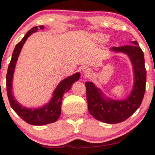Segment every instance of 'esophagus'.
I'll use <instances>...</instances> for the list:
<instances>
[{
  "instance_id": "esophagus-1",
  "label": "esophagus",
  "mask_w": 155,
  "mask_h": 155,
  "mask_svg": "<svg viewBox=\"0 0 155 155\" xmlns=\"http://www.w3.org/2000/svg\"><path fill=\"white\" fill-rule=\"evenodd\" d=\"M83 74H84V75L89 76L90 74H91V71H90V69L89 68L85 67L83 68Z\"/></svg>"
}]
</instances>
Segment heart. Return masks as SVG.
<instances>
[{
    "mask_svg": "<svg viewBox=\"0 0 155 155\" xmlns=\"http://www.w3.org/2000/svg\"><path fill=\"white\" fill-rule=\"evenodd\" d=\"M92 38H93V40L96 42L103 43V42H105L106 41H107L108 35L106 34H104V33H97L92 35Z\"/></svg>",
    "mask_w": 155,
    "mask_h": 155,
    "instance_id": "1",
    "label": "heart"
}]
</instances>
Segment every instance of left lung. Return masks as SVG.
Returning <instances> with one entry per match:
<instances>
[{
  "instance_id": "8db88e82",
  "label": "left lung",
  "mask_w": 155,
  "mask_h": 155,
  "mask_svg": "<svg viewBox=\"0 0 155 155\" xmlns=\"http://www.w3.org/2000/svg\"><path fill=\"white\" fill-rule=\"evenodd\" d=\"M133 45L113 47L116 52H123L129 56L134 72V86L129 97L123 101H114L105 98L100 89L92 82L85 83L87 101L90 114L96 120L108 124H116L129 118L139 108L143 101L146 90L147 71L144 56L137 41Z\"/></svg>"
}]
</instances>
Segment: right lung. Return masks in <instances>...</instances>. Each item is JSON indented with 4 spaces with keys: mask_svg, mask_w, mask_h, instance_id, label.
Masks as SVG:
<instances>
[{
    "mask_svg": "<svg viewBox=\"0 0 155 155\" xmlns=\"http://www.w3.org/2000/svg\"><path fill=\"white\" fill-rule=\"evenodd\" d=\"M41 30L44 29V25L38 26ZM38 27H34L31 28L28 33H26L22 40L16 45L15 50L12 54V60H11L9 65L8 67V71L6 74V91L8 95V101H9L11 107L18 114L23 120L25 121L27 123L33 125H44L49 123H52L58 120L61 114V104L63 96L65 92L70 90L71 88L73 83L76 82L80 78L79 73H76L74 75L69 76L60 82L57 88L55 89L53 97L49 104L40 108H27L22 107L21 105L15 99L12 92V79H13V74L15 71L16 63L18 59V57L20 53L21 49L26 41L27 38L31 35L32 33L37 32Z\"/></svg>",
    "mask_w": 155,
    "mask_h": 155,
    "instance_id": "obj_1",
    "label": "right lung"
}]
</instances>
